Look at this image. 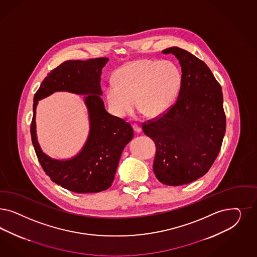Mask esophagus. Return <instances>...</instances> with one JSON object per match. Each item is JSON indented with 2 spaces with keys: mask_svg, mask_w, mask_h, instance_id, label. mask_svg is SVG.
Instances as JSON below:
<instances>
[{
  "mask_svg": "<svg viewBox=\"0 0 257 257\" xmlns=\"http://www.w3.org/2000/svg\"><path fill=\"white\" fill-rule=\"evenodd\" d=\"M133 130H134V132L137 133H141L142 128L140 125H138L137 124H134L133 125Z\"/></svg>",
  "mask_w": 257,
  "mask_h": 257,
  "instance_id": "34e87169",
  "label": "esophagus"
}]
</instances>
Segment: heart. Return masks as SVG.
Listing matches in <instances>:
<instances>
[{
  "mask_svg": "<svg viewBox=\"0 0 257 257\" xmlns=\"http://www.w3.org/2000/svg\"><path fill=\"white\" fill-rule=\"evenodd\" d=\"M108 83L106 99L114 115L130 114L136 103L141 114L163 115L177 98L182 72L171 60L141 59L119 68Z\"/></svg>",
  "mask_w": 257,
  "mask_h": 257,
  "instance_id": "b5f03b06",
  "label": "heart"
}]
</instances>
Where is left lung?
Masks as SVG:
<instances>
[{
	"label": "left lung",
	"mask_w": 257,
	"mask_h": 257,
	"mask_svg": "<svg viewBox=\"0 0 257 257\" xmlns=\"http://www.w3.org/2000/svg\"><path fill=\"white\" fill-rule=\"evenodd\" d=\"M163 53L178 58L182 87L174 105L160 118L143 124V132L156 145V178L178 186L207 173L220 151L226 116L221 86L207 65L179 47Z\"/></svg>",
	"instance_id": "left-lung-1"
}]
</instances>
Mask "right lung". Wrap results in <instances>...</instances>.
<instances>
[{"instance_id": "1", "label": "right lung", "mask_w": 257, "mask_h": 257, "mask_svg": "<svg viewBox=\"0 0 257 257\" xmlns=\"http://www.w3.org/2000/svg\"><path fill=\"white\" fill-rule=\"evenodd\" d=\"M108 61V58L65 61L50 72L34 96L30 132L37 157L53 182L75 193L107 190L113 182L124 147L134 135L132 125L109 114L101 98V74ZM56 91L85 95L89 114L90 132L86 143L75 157L67 160L46 156L36 138L35 108L38 101Z\"/></svg>"}]
</instances>
